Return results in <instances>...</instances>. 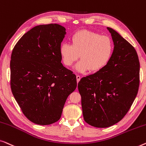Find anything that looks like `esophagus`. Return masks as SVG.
I'll use <instances>...</instances> for the list:
<instances>
[{"label": "esophagus", "instance_id": "1", "mask_svg": "<svg viewBox=\"0 0 146 146\" xmlns=\"http://www.w3.org/2000/svg\"><path fill=\"white\" fill-rule=\"evenodd\" d=\"M76 78H77V81L78 83V82L80 81V79H81V77H80L79 75H77V76H76Z\"/></svg>", "mask_w": 146, "mask_h": 146}]
</instances>
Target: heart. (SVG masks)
Segmentation results:
<instances>
[{
    "label": "heart",
    "instance_id": "b5f03b06",
    "mask_svg": "<svg viewBox=\"0 0 146 146\" xmlns=\"http://www.w3.org/2000/svg\"><path fill=\"white\" fill-rule=\"evenodd\" d=\"M71 41V45L64 43L59 48L65 66H72L79 56L81 60L76 65V69L80 73L89 70L98 72L109 63L114 51L113 42L109 37L83 30L73 34Z\"/></svg>",
    "mask_w": 146,
    "mask_h": 146
}]
</instances>
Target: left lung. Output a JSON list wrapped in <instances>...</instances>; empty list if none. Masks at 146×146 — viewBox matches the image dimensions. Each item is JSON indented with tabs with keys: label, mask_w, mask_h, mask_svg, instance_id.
Instances as JSON below:
<instances>
[{
	"label": "left lung",
	"mask_w": 146,
	"mask_h": 146,
	"mask_svg": "<svg viewBox=\"0 0 146 146\" xmlns=\"http://www.w3.org/2000/svg\"><path fill=\"white\" fill-rule=\"evenodd\" d=\"M107 29L114 45L109 63L78 83L84 120L96 128H107L122 120L134 102L139 85L136 51L118 32Z\"/></svg>",
	"instance_id": "1"
}]
</instances>
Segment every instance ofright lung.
Returning <instances> with one entry per match:
<instances>
[{"instance_id": "add662e5", "label": "right lung", "mask_w": 146, "mask_h": 146, "mask_svg": "<svg viewBox=\"0 0 146 146\" xmlns=\"http://www.w3.org/2000/svg\"><path fill=\"white\" fill-rule=\"evenodd\" d=\"M65 28L57 24L35 26L14 47L11 87L26 118L49 125L61 118L67 97L77 87L76 75L61 63Z\"/></svg>"}]
</instances>
